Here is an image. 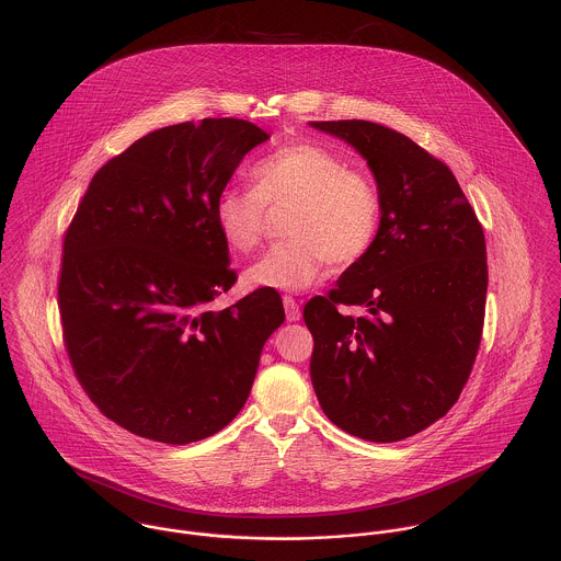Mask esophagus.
I'll list each match as a JSON object with an SVG mask.
<instances>
[{
    "label": "esophagus",
    "mask_w": 561,
    "mask_h": 561,
    "mask_svg": "<svg viewBox=\"0 0 561 561\" xmlns=\"http://www.w3.org/2000/svg\"><path fill=\"white\" fill-rule=\"evenodd\" d=\"M283 305H285V316H287V321H300V318H302L300 305H298L291 296H285V298H283Z\"/></svg>",
    "instance_id": "esophagus-1"
}]
</instances>
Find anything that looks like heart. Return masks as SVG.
I'll list each match as a JSON object with an SVG mask.
<instances>
[{
    "label": "heart",
    "mask_w": 561,
    "mask_h": 561,
    "mask_svg": "<svg viewBox=\"0 0 561 561\" xmlns=\"http://www.w3.org/2000/svg\"><path fill=\"white\" fill-rule=\"evenodd\" d=\"M252 190H225L214 205L216 227L236 252H254L265 238L267 209L287 211L289 238L245 272L252 287L300 291L328 265L350 267L376 243L382 196L376 181L318 142H294L256 161Z\"/></svg>",
    "instance_id": "1"
}]
</instances>
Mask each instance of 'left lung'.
<instances>
[{"label": "left lung", "mask_w": 561, "mask_h": 561, "mask_svg": "<svg viewBox=\"0 0 561 561\" xmlns=\"http://www.w3.org/2000/svg\"><path fill=\"white\" fill-rule=\"evenodd\" d=\"M311 125L352 145L382 196L371 250L305 307L313 389L343 432L396 443L445 416L471 376L488 289L483 229L454 172L408 136L369 121Z\"/></svg>", "instance_id": "1"}]
</instances>
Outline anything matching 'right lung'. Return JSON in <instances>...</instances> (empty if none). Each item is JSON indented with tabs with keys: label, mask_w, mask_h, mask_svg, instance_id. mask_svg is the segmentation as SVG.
I'll return each instance as SVG.
<instances>
[{
	"label": "right lung",
	"mask_w": 561,
	"mask_h": 561,
	"mask_svg": "<svg viewBox=\"0 0 561 561\" xmlns=\"http://www.w3.org/2000/svg\"><path fill=\"white\" fill-rule=\"evenodd\" d=\"M267 138L240 118L151 131L96 170L65 233L69 360L92 403L136 436L187 445L229 425L285 321L267 287L209 309L238 280L216 198Z\"/></svg>",
	"instance_id": "right-lung-1"
}]
</instances>
